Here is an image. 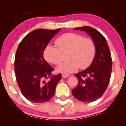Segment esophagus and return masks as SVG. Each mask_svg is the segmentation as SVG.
Instances as JSON below:
<instances>
[{
	"mask_svg": "<svg viewBox=\"0 0 126 126\" xmlns=\"http://www.w3.org/2000/svg\"><path fill=\"white\" fill-rule=\"evenodd\" d=\"M70 74H64V73L62 74V78H67V77H70Z\"/></svg>",
	"mask_w": 126,
	"mask_h": 126,
	"instance_id": "obj_1",
	"label": "esophagus"
}]
</instances>
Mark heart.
<instances>
[{
  "label": "heart",
  "instance_id": "obj_1",
  "mask_svg": "<svg viewBox=\"0 0 126 126\" xmlns=\"http://www.w3.org/2000/svg\"><path fill=\"white\" fill-rule=\"evenodd\" d=\"M57 48L47 46L44 51L46 59L54 64H59L62 61V53L68 52V59L57 67V71L64 73L75 71L78 68L84 69L91 63L95 54V46L90 39L74 33L61 35L55 40Z\"/></svg>",
  "mask_w": 126,
  "mask_h": 126
}]
</instances>
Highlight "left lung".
Instances as JSON below:
<instances>
[{
	"label": "left lung",
	"mask_w": 126,
	"mask_h": 126,
	"mask_svg": "<svg viewBox=\"0 0 126 126\" xmlns=\"http://www.w3.org/2000/svg\"><path fill=\"white\" fill-rule=\"evenodd\" d=\"M74 30L86 32L95 46V57L88 68L75 74L78 79L73 96L83 102H92L100 98L107 89L112 70V59L106 39L94 28L85 26Z\"/></svg>",
	"instance_id": "1"
}]
</instances>
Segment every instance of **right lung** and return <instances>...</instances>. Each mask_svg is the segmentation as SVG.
Instances as JSON below:
<instances>
[{"mask_svg": "<svg viewBox=\"0 0 126 126\" xmlns=\"http://www.w3.org/2000/svg\"><path fill=\"white\" fill-rule=\"evenodd\" d=\"M61 28L36 29L24 37L17 47L15 72L17 84L25 98L35 103H42L54 96L61 74L51 75L54 68L45 61L46 47ZM48 77L49 81H46Z\"/></svg>", "mask_w": 126, "mask_h": 126, "instance_id": "add662e5", "label": "right lung"}]
</instances>
